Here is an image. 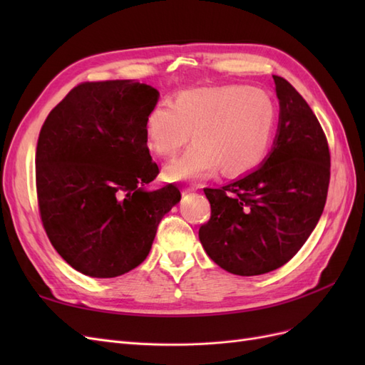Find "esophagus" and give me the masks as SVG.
I'll list each match as a JSON object with an SVG mask.
<instances>
[{
    "label": "esophagus",
    "instance_id": "1",
    "mask_svg": "<svg viewBox=\"0 0 365 365\" xmlns=\"http://www.w3.org/2000/svg\"><path fill=\"white\" fill-rule=\"evenodd\" d=\"M197 190V187H195V185H189V187H184L182 189V193H192V192H196Z\"/></svg>",
    "mask_w": 365,
    "mask_h": 365
}]
</instances>
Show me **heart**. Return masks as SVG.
Listing matches in <instances>:
<instances>
[{
	"instance_id": "b5f03b06",
	"label": "heart",
	"mask_w": 365,
	"mask_h": 365,
	"mask_svg": "<svg viewBox=\"0 0 365 365\" xmlns=\"http://www.w3.org/2000/svg\"><path fill=\"white\" fill-rule=\"evenodd\" d=\"M275 108L256 86H201L176 94L172 105L157 103L145 121L149 148L175 158L165 168L170 180H200L217 168L227 176L247 173L264 160L271 145Z\"/></svg>"
}]
</instances>
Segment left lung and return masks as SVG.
I'll use <instances>...</instances> for the list:
<instances>
[{"label": "left lung", "instance_id": "8db88e82", "mask_svg": "<svg viewBox=\"0 0 365 365\" xmlns=\"http://www.w3.org/2000/svg\"><path fill=\"white\" fill-rule=\"evenodd\" d=\"M277 137L262 168L220 189H204L212 215L200 240L220 268L259 275L288 263L311 236L327 200L330 152L311 106L280 76Z\"/></svg>", "mask_w": 365, "mask_h": 365}]
</instances>
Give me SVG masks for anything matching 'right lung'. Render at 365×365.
I'll list each match as a JSON object with an SVG mask.
<instances>
[{"mask_svg":"<svg viewBox=\"0 0 365 365\" xmlns=\"http://www.w3.org/2000/svg\"><path fill=\"white\" fill-rule=\"evenodd\" d=\"M158 91L132 81L82 82L54 106L36 146L42 227L70 267L109 279L148 257L175 184L148 192L160 169L145 121Z\"/></svg>","mask_w":365,"mask_h":365,"instance_id":"right-lung-1","label":"right lung"}]
</instances>
